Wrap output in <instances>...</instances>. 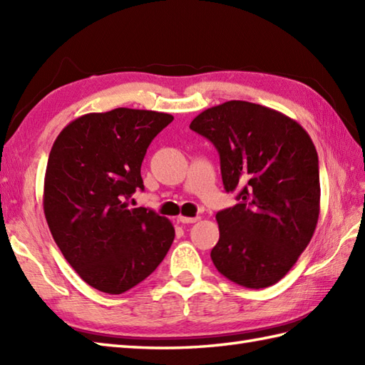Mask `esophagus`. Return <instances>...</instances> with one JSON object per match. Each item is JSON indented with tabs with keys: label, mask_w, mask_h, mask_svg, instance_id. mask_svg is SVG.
Instances as JSON below:
<instances>
[{
	"label": "esophagus",
	"mask_w": 365,
	"mask_h": 365,
	"mask_svg": "<svg viewBox=\"0 0 365 365\" xmlns=\"http://www.w3.org/2000/svg\"><path fill=\"white\" fill-rule=\"evenodd\" d=\"M199 220H200L199 216H192V218H190V216H180V218H178V221H180L182 224H192Z\"/></svg>",
	"instance_id": "34e87169"
}]
</instances>
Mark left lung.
<instances>
[{"instance_id":"1","label":"left lung","mask_w":365,"mask_h":365,"mask_svg":"<svg viewBox=\"0 0 365 365\" xmlns=\"http://www.w3.org/2000/svg\"><path fill=\"white\" fill-rule=\"evenodd\" d=\"M190 128L218 150L226 191L238 190V204L216 213L213 265L246 289L281 281L319 221V155L311 136L289 115L242 100L208 108Z\"/></svg>"}]
</instances>
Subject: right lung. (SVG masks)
Wrapping results in <instances>:
<instances>
[{
	"instance_id": "add662e5",
	"label": "right lung",
	"mask_w": 365,
	"mask_h": 365,
	"mask_svg": "<svg viewBox=\"0 0 365 365\" xmlns=\"http://www.w3.org/2000/svg\"><path fill=\"white\" fill-rule=\"evenodd\" d=\"M174 118L115 108L72 120L58 135L43 182V213L66 260L94 289L120 294L150 276L174 242L173 222L144 207L147 147Z\"/></svg>"
}]
</instances>
